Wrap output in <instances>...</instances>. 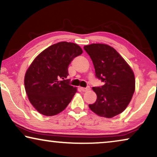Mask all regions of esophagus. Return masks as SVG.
<instances>
[{"label": "esophagus", "instance_id": "1", "mask_svg": "<svg viewBox=\"0 0 157 157\" xmlns=\"http://www.w3.org/2000/svg\"><path fill=\"white\" fill-rule=\"evenodd\" d=\"M81 91H89V90H90V87L89 86H87L86 88L81 87Z\"/></svg>", "mask_w": 157, "mask_h": 157}]
</instances>
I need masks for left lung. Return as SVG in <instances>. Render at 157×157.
Segmentation results:
<instances>
[{"mask_svg":"<svg viewBox=\"0 0 157 157\" xmlns=\"http://www.w3.org/2000/svg\"><path fill=\"white\" fill-rule=\"evenodd\" d=\"M83 48L93 61L96 76L104 82L101 86L93 87L97 98L89 105L90 109L105 118L119 114L125 110L134 93V72L121 56L109 45L92 44Z\"/></svg>","mask_w":157,"mask_h":157,"instance_id":"left-lung-1","label":"left lung"}]
</instances>
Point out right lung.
<instances>
[{
    "label": "right lung",
    "mask_w": 157,
    "mask_h": 157,
    "mask_svg": "<svg viewBox=\"0 0 157 157\" xmlns=\"http://www.w3.org/2000/svg\"><path fill=\"white\" fill-rule=\"evenodd\" d=\"M82 53L76 44L59 42L43 51L32 62L25 75V89L31 104L40 113L56 115L71 102L77 89L66 79L68 68Z\"/></svg>",
    "instance_id": "right-lung-1"
}]
</instances>
